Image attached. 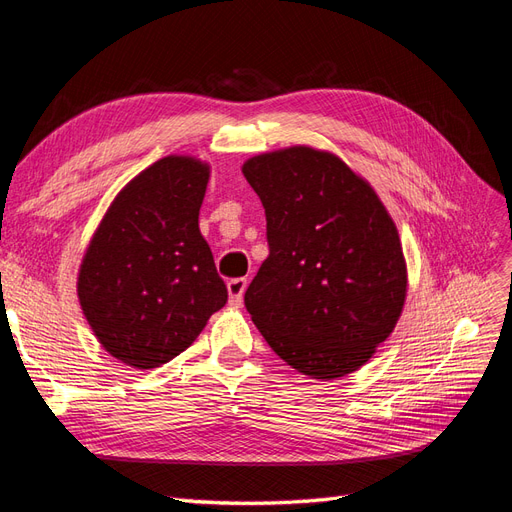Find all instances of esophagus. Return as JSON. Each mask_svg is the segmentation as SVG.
Returning a JSON list of instances; mask_svg holds the SVG:
<instances>
[{"label": "esophagus", "mask_w": 512, "mask_h": 512, "mask_svg": "<svg viewBox=\"0 0 512 512\" xmlns=\"http://www.w3.org/2000/svg\"><path fill=\"white\" fill-rule=\"evenodd\" d=\"M226 288H228L230 305H232V307H239L241 301H243V292H245V288H247V280H245V277H235V280H230V282L226 284Z\"/></svg>", "instance_id": "1"}]
</instances>
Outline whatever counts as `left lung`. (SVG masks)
I'll return each mask as SVG.
<instances>
[{"instance_id":"left-lung-1","label":"left lung","mask_w":512,"mask_h":512,"mask_svg":"<svg viewBox=\"0 0 512 512\" xmlns=\"http://www.w3.org/2000/svg\"><path fill=\"white\" fill-rule=\"evenodd\" d=\"M243 175L267 215L269 256L245 307L273 352L335 380L389 337L408 290L397 226L371 185L329 151L260 153Z\"/></svg>"}]
</instances>
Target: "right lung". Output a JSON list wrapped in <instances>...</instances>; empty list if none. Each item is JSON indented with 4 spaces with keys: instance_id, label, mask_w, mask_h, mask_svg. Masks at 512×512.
Returning <instances> with one entry per match:
<instances>
[{
    "instance_id": "right-lung-1",
    "label": "right lung",
    "mask_w": 512,
    "mask_h": 512,
    "mask_svg": "<svg viewBox=\"0 0 512 512\" xmlns=\"http://www.w3.org/2000/svg\"><path fill=\"white\" fill-rule=\"evenodd\" d=\"M209 164L168 156L145 168L104 213L76 292L102 348L136 369L175 359L228 301L198 228Z\"/></svg>"
}]
</instances>
